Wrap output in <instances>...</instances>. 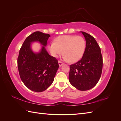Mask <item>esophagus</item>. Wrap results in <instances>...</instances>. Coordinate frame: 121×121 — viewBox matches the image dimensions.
Returning <instances> with one entry per match:
<instances>
[{"instance_id":"34e87169","label":"esophagus","mask_w":121,"mask_h":121,"mask_svg":"<svg viewBox=\"0 0 121 121\" xmlns=\"http://www.w3.org/2000/svg\"><path fill=\"white\" fill-rule=\"evenodd\" d=\"M63 63H62V62H61V61H58V65H59V66L60 67H61L62 65H63Z\"/></svg>"}]
</instances>
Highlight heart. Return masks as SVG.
<instances>
[{
    "instance_id": "obj_1",
    "label": "heart",
    "mask_w": 121,
    "mask_h": 121,
    "mask_svg": "<svg viewBox=\"0 0 121 121\" xmlns=\"http://www.w3.org/2000/svg\"><path fill=\"white\" fill-rule=\"evenodd\" d=\"M85 40L82 36L63 35L59 36L48 46L52 56L57 58L64 53L63 59L73 63L79 60L86 49Z\"/></svg>"
}]
</instances>
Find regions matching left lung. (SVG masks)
Wrapping results in <instances>:
<instances>
[{"label": "left lung", "mask_w": 121, "mask_h": 121, "mask_svg": "<svg viewBox=\"0 0 121 121\" xmlns=\"http://www.w3.org/2000/svg\"><path fill=\"white\" fill-rule=\"evenodd\" d=\"M86 40V49L82 58L69 65V82L76 89L88 90L99 80L102 69L101 50L95 39L87 33L80 32Z\"/></svg>", "instance_id": "obj_1"}]
</instances>
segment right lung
Masks as SVG:
<instances>
[{
  "label": "right lung",
  "instance_id": "obj_1",
  "mask_svg": "<svg viewBox=\"0 0 121 121\" xmlns=\"http://www.w3.org/2000/svg\"><path fill=\"white\" fill-rule=\"evenodd\" d=\"M50 36L35 32L25 39L20 50L17 68L22 81L34 92L45 90L52 85L59 67L56 58L50 56L45 48ZM38 42L43 46L38 53L34 52L31 43Z\"/></svg>",
  "mask_w": 121,
  "mask_h": 121
}]
</instances>
